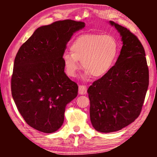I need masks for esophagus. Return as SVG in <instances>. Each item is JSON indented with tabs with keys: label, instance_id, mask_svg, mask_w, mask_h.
Listing matches in <instances>:
<instances>
[{
	"label": "esophagus",
	"instance_id": "1",
	"mask_svg": "<svg viewBox=\"0 0 157 157\" xmlns=\"http://www.w3.org/2000/svg\"><path fill=\"white\" fill-rule=\"evenodd\" d=\"M87 92V87L86 86L83 85H80L78 86V94H81V95H83V94H86Z\"/></svg>",
	"mask_w": 157,
	"mask_h": 157
}]
</instances>
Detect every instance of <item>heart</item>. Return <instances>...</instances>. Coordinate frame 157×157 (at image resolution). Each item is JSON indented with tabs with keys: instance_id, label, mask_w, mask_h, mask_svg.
<instances>
[{
	"instance_id": "b5f03b06",
	"label": "heart",
	"mask_w": 157,
	"mask_h": 157,
	"mask_svg": "<svg viewBox=\"0 0 157 157\" xmlns=\"http://www.w3.org/2000/svg\"><path fill=\"white\" fill-rule=\"evenodd\" d=\"M71 53L63 56L66 74L74 77L80 67L85 68L83 77H102L110 71L119 53V44L111 35L89 33L77 37L70 46Z\"/></svg>"
}]
</instances>
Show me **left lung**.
Returning a JSON list of instances; mask_svg holds the SVG:
<instances>
[{
  "label": "left lung",
  "instance_id": "obj_1",
  "mask_svg": "<svg viewBox=\"0 0 157 157\" xmlns=\"http://www.w3.org/2000/svg\"><path fill=\"white\" fill-rule=\"evenodd\" d=\"M109 23L120 33L123 46L110 71L87 91L92 126L103 133L121 130L137 119L149 86V68L140 40L126 28Z\"/></svg>",
  "mask_w": 157,
  "mask_h": 157
}]
</instances>
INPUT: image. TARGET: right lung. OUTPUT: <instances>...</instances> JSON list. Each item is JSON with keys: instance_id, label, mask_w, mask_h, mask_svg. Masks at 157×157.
<instances>
[{"instance_id": "1", "label": "right lung", "mask_w": 157, "mask_h": 157, "mask_svg": "<svg viewBox=\"0 0 157 157\" xmlns=\"http://www.w3.org/2000/svg\"><path fill=\"white\" fill-rule=\"evenodd\" d=\"M85 23L59 21L38 28L15 58L11 93L21 115L39 132H56L66 106L77 96L78 85L64 72L63 56L75 32Z\"/></svg>"}]
</instances>
